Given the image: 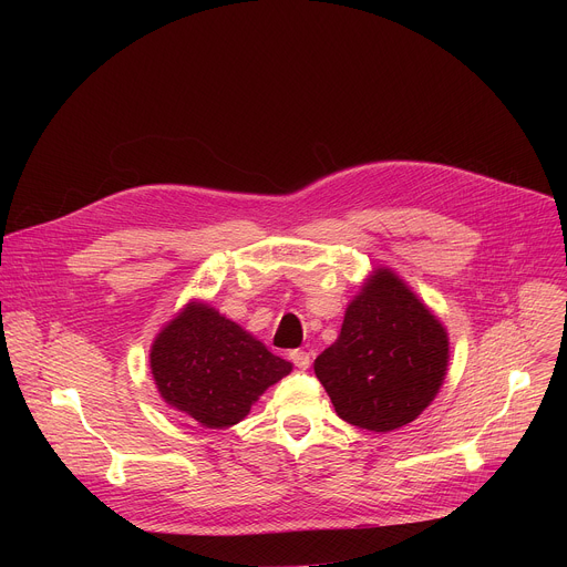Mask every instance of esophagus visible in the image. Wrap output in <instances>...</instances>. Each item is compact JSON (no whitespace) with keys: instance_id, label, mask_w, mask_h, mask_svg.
<instances>
[{"instance_id":"1","label":"esophagus","mask_w":567,"mask_h":567,"mask_svg":"<svg viewBox=\"0 0 567 567\" xmlns=\"http://www.w3.org/2000/svg\"><path fill=\"white\" fill-rule=\"evenodd\" d=\"M289 359H291V363H293L296 368H300V370H307L309 363H311V357H309V352H305V350H291V352H289Z\"/></svg>"}]
</instances>
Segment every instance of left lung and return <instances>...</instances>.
Listing matches in <instances>:
<instances>
[{
    "label": "left lung",
    "instance_id": "1",
    "mask_svg": "<svg viewBox=\"0 0 567 567\" xmlns=\"http://www.w3.org/2000/svg\"><path fill=\"white\" fill-rule=\"evenodd\" d=\"M449 365V337L390 269H377L348 305L339 339L313 361L334 411L352 426L388 433L417 420Z\"/></svg>",
    "mask_w": 567,
    "mask_h": 567
}]
</instances>
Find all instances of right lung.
Masks as SVG:
<instances>
[{
  "label": "right lung",
  "mask_w": 567,
  "mask_h": 567,
  "mask_svg": "<svg viewBox=\"0 0 567 567\" xmlns=\"http://www.w3.org/2000/svg\"><path fill=\"white\" fill-rule=\"evenodd\" d=\"M150 368L164 401L206 429L241 422L291 372L289 361L206 302H188L156 334Z\"/></svg>",
  "instance_id": "right-lung-1"
}]
</instances>
